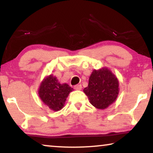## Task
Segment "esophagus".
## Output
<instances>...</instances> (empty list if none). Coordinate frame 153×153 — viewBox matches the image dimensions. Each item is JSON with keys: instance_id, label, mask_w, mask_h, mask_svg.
<instances>
[{"instance_id": "esophagus-1", "label": "esophagus", "mask_w": 153, "mask_h": 153, "mask_svg": "<svg viewBox=\"0 0 153 153\" xmlns=\"http://www.w3.org/2000/svg\"><path fill=\"white\" fill-rule=\"evenodd\" d=\"M74 88L75 90H81V88H82V86H81V84H78V85H74Z\"/></svg>"}]
</instances>
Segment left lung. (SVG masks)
Wrapping results in <instances>:
<instances>
[{"label":"left lung","mask_w":153,"mask_h":153,"mask_svg":"<svg viewBox=\"0 0 153 153\" xmlns=\"http://www.w3.org/2000/svg\"><path fill=\"white\" fill-rule=\"evenodd\" d=\"M92 105L104 109L116 101L119 93V82L107 68L94 70L90 76L88 87L83 89Z\"/></svg>","instance_id":"8db88e82"}]
</instances>
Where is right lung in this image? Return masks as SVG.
<instances>
[{
	"mask_svg": "<svg viewBox=\"0 0 153 153\" xmlns=\"http://www.w3.org/2000/svg\"><path fill=\"white\" fill-rule=\"evenodd\" d=\"M72 88L67 83H60L56 76L49 75L44 79L38 90L39 97L50 109L58 111L64 106Z\"/></svg>",
	"mask_w": 153,
	"mask_h": 153,
	"instance_id": "obj_1",
	"label": "right lung"
}]
</instances>
